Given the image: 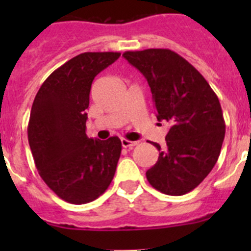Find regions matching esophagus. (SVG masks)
<instances>
[{
	"instance_id": "34e87169",
	"label": "esophagus",
	"mask_w": 251,
	"mask_h": 251,
	"mask_svg": "<svg viewBox=\"0 0 251 251\" xmlns=\"http://www.w3.org/2000/svg\"><path fill=\"white\" fill-rule=\"evenodd\" d=\"M136 144H137V142L128 141V140H125V138L121 140V146H123L124 148H132V147H135Z\"/></svg>"
}]
</instances>
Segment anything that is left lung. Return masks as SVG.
<instances>
[{"label":"left lung","instance_id":"obj_1","mask_svg":"<svg viewBox=\"0 0 251 251\" xmlns=\"http://www.w3.org/2000/svg\"><path fill=\"white\" fill-rule=\"evenodd\" d=\"M123 57L148 81L159 121L171 124L166 149L146 173L156 191L183 196L203 182L216 164L226 125L221 104L203 75L166 48L127 50Z\"/></svg>","mask_w":251,"mask_h":251}]
</instances>
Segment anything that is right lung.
<instances>
[{"label": "right lung", "instance_id": "1", "mask_svg": "<svg viewBox=\"0 0 251 251\" xmlns=\"http://www.w3.org/2000/svg\"><path fill=\"white\" fill-rule=\"evenodd\" d=\"M119 57V52H85L72 58L45 80L32 103L27 138L35 165L68 203L93 201L115 175L121 141L88 138L86 109L93 78Z\"/></svg>", "mask_w": 251, "mask_h": 251}]
</instances>
